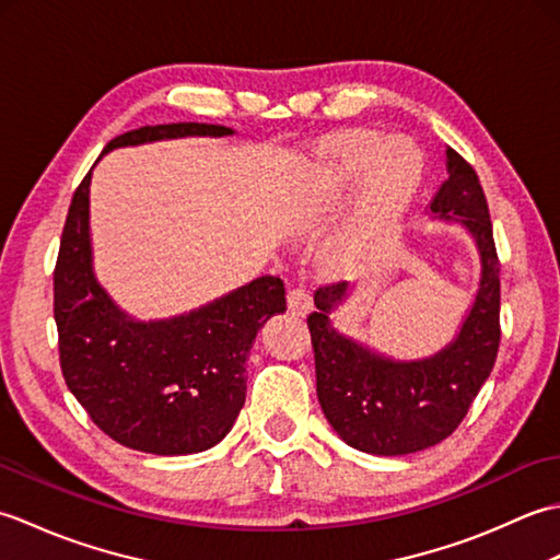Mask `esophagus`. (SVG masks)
I'll return each instance as SVG.
<instances>
[{
    "label": "esophagus",
    "instance_id": "1",
    "mask_svg": "<svg viewBox=\"0 0 560 560\" xmlns=\"http://www.w3.org/2000/svg\"><path fill=\"white\" fill-rule=\"evenodd\" d=\"M313 307V295L305 289H291L289 291V311L293 315H307Z\"/></svg>",
    "mask_w": 560,
    "mask_h": 560
}]
</instances>
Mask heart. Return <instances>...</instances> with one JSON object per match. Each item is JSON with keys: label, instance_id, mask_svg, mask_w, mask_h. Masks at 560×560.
<instances>
[{"label": "heart", "instance_id": "heart-1", "mask_svg": "<svg viewBox=\"0 0 560 560\" xmlns=\"http://www.w3.org/2000/svg\"><path fill=\"white\" fill-rule=\"evenodd\" d=\"M413 183V163L399 141L363 137L337 149L319 173L327 201L347 199L355 187V205L347 223L323 247V267L337 277L359 271L395 221Z\"/></svg>", "mask_w": 560, "mask_h": 560}]
</instances>
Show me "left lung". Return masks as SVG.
Listing matches in <instances>:
<instances>
[{"label":"left lung","instance_id":"obj_1","mask_svg":"<svg viewBox=\"0 0 560 560\" xmlns=\"http://www.w3.org/2000/svg\"><path fill=\"white\" fill-rule=\"evenodd\" d=\"M447 180L431 199L440 221L459 223L481 261V279L467 317L445 349L419 361H395L331 325L349 299L347 281L315 291L307 317L315 351L317 399L343 443L368 455H409L452 435L489 380L501 341V265L483 189L471 165L445 149Z\"/></svg>","mask_w":560,"mask_h":560}]
</instances>
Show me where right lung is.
I'll return each mask as SVG.
<instances>
[{
	"mask_svg": "<svg viewBox=\"0 0 560 560\" xmlns=\"http://www.w3.org/2000/svg\"><path fill=\"white\" fill-rule=\"evenodd\" d=\"M231 127L177 122L115 137L120 147L180 137H225ZM101 153V156H103ZM91 171L67 213L55 267L59 365L71 395L105 435L151 455H192L229 435L245 404L247 355L259 327L287 311L279 277H259L168 319L127 315L93 271Z\"/></svg>",
	"mask_w": 560,
	"mask_h": 560,
	"instance_id": "obj_1",
	"label": "right lung"
}]
</instances>
